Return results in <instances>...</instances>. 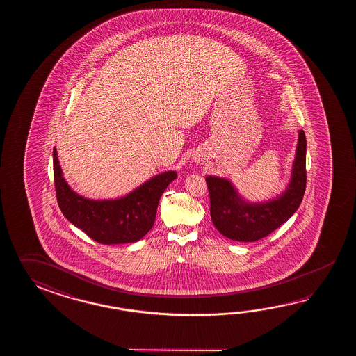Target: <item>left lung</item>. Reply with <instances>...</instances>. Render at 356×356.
<instances>
[{"label":"left lung","instance_id":"1","mask_svg":"<svg viewBox=\"0 0 356 356\" xmlns=\"http://www.w3.org/2000/svg\"><path fill=\"white\" fill-rule=\"evenodd\" d=\"M305 155L307 140L300 129L288 186L281 195L267 201L250 202L230 179L207 175L210 213L220 234L236 242H256L286 222L302 204L305 192Z\"/></svg>","mask_w":356,"mask_h":356}]
</instances>
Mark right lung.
<instances>
[{
  "label": "right lung",
  "instance_id": "1",
  "mask_svg": "<svg viewBox=\"0 0 356 356\" xmlns=\"http://www.w3.org/2000/svg\"><path fill=\"white\" fill-rule=\"evenodd\" d=\"M54 175L57 202L65 218L95 242L111 245L138 242L152 230L160 197L177 172L154 175L120 198L91 200L68 186L54 147Z\"/></svg>",
  "mask_w": 356,
  "mask_h": 356
}]
</instances>
